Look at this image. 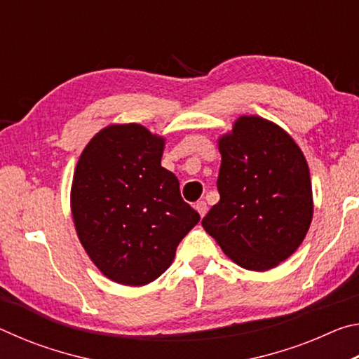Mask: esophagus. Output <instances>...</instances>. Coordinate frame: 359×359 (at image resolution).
<instances>
[{"label": "esophagus", "mask_w": 359, "mask_h": 359, "mask_svg": "<svg viewBox=\"0 0 359 359\" xmlns=\"http://www.w3.org/2000/svg\"><path fill=\"white\" fill-rule=\"evenodd\" d=\"M194 208H196L198 214L201 215V217H204L205 212H208V204H205V201H198L196 205H194Z\"/></svg>", "instance_id": "esophagus-1"}]
</instances>
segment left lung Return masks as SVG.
<instances>
[{
  "mask_svg": "<svg viewBox=\"0 0 359 359\" xmlns=\"http://www.w3.org/2000/svg\"><path fill=\"white\" fill-rule=\"evenodd\" d=\"M220 201L203 228L236 264L272 269L302 244L313 215L306 158L287 131L272 121L242 115L218 139Z\"/></svg>",
  "mask_w": 359,
  "mask_h": 359,
  "instance_id": "obj_1",
  "label": "left lung"
}]
</instances>
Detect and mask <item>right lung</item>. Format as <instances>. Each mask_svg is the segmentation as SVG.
<instances>
[{
    "instance_id": "add662e5",
    "label": "right lung",
    "mask_w": 359,
    "mask_h": 359,
    "mask_svg": "<svg viewBox=\"0 0 359 359\" xmlns=\"http://www.w3.org/2000/svg\"><path fill=\"white\" fill-rule=\"evenodd\" d=\"M165 139L137 123L101 130L79 158L71 188L85 252L111 280L141 287L160 277L199 214L161 166Z\"/></svg>"
}]
</instances>
